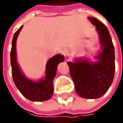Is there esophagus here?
<instances>
[{
    "label": "esophagus",
    "mask_w": 123,
    "mask_h": 123,
    "mask_svg": "<svg viewBox=\"0 0 123 123\" xmlns=\"http://www.w3.org/2000/svg\"><path fill=\"white\" fill-rule=\"evenodd\" d=\"M60 52L62 53V54H64V55H66V53H67V49H64V48H63V49H61V50H60Z\"/></svg>",
    "instance_id": "obj_1"
}]
</instances>
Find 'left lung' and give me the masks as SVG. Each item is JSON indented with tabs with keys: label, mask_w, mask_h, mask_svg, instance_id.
I'll list each match as a JSON object with an SVG mask.
<instances>
[{
	"label": "left lung",
	"mask_w": 123,
	"mask_h": 123,
	"mask_svg": "<svg viewBox=\"0 0 123 123\" xmlns=\"http://www.w3.org/2000/svg\"><path fill=\"white\" fill-rule=\"evenodd\" d=\"M87 18L98 34L101 51L94 57L97 62L77 59L67 64L79 96L94 99L104 95L111 86L115 73V52L106 26L95 18Z\"/></svg>",
	"instance_id": "left-lung-1"
}]
</instances>
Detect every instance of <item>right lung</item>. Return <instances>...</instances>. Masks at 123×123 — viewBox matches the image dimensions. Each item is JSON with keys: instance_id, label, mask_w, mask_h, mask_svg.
<instances>
[{"instance_id": "add662e5", "label": "right lung", "mask_w": 123, "mask_h": 123, "mask_svg": "<svg viewBox=\"0 0 123 123\" xmlns=\"http://www.w3.org/2000/svg\"><path fill=\"white\" fill-rule=\"evenodd\" d=\"M23 26L15 33L12 40L11 65L12 77L15 85L22 94L31 101H44L50 99L53 94V80L59 63L64 61V55L57 54L49 59L46 65L45 78L33 81L22 73L17 62L16 40Z\"/></svg>"}]
</instances>
